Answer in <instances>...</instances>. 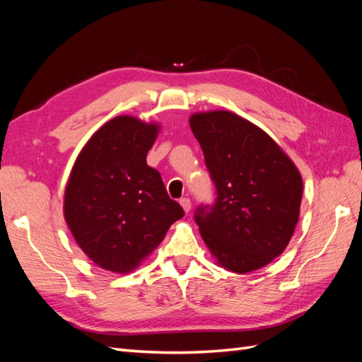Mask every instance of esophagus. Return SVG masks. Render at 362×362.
<instances>
[{"mask_svg":"<svg viewBox=\"0 0 362 362\" xmlns=\"http://www.w3.org/2000/svg\"><path fill=\"white\" fill-rule=\"evenodd\" d=\"M180 204H181V206L184 208V211H185V213H189V211H190L192 202H190V199H189V198H182V199L180 201Z\"/></svg>","mask_w":362,"mask_h":362,"instance_id":"obj_1","label":"esophagus"}]
</instances>
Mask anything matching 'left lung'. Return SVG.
I'll return each mask as SVG.
<instances>
[{
    "mask_svg": "<svg viewBox=\"0 0 362 362\" xmlns=\"http://www.w3.org/2000/svg\"><path fill=\"white\" fill-rule=\"evenodd\" d=\"M190 128L216 185L194 222L218 264L235 273L264 267L282 254L298 223L299 170L264 131L231 112L198 113Z\"/></svg>",
    "mask_w": 362,
    "mask_h": 362,
    "instance_id": "8db88e82",
    "label": "left lung"
}]
</instances>
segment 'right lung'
<instances>
[{
  "mask_svg": "<svg viewBox=\"0 0 362 362\" xmlns=\"http://www.w3.org/2000/svg\"><path fill=\"white\" fill-rule=\"evenodd\" d=\"M158 127L117 116L101 127L76 158L64 194V218L98 266L134 270L184 216L146 154Z\"/></svg>",
  "mask_w": 362,
  "mask_h": 362,
  "instance_id": "right-lung-1",
  "label": "right lung"
}]
</instances>
